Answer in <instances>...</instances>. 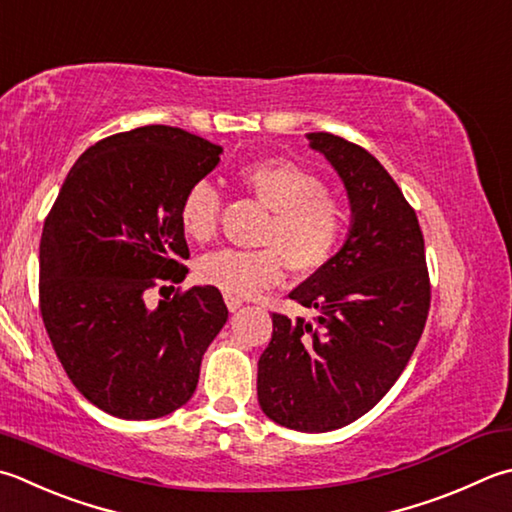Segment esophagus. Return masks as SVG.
Here are the masks:
<instances>
[{"label":"esophagus","mask_w":512,"mask_h":512,"mask_svg":"<svg viewBox=\"0 0 512 512\" xmlns=\"http://www.w3.org/2000/svg\"><path fill=\"white\" fill-rule=\"evenodd\" d=\"M225 303L229 307V312H236L240 310V305H243V298H238L234 294H225Z\"/></svg>","instance_id":"34e87169"}]
</instances>
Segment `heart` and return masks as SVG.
Here are the masks:
<instances>
[{
    "label": "heart",
    "instance_id": "heart-1",
    "mask_svg": "<svg viewBox=\"0 0 512 512\" xmlns=\"http://www.w3.org/2000/svg\"><path fill=\"white\" fill-rule=\"evenodd\" d=\"M260 205L272 211L258 234L260 249H220L198 263L202 283L234 296H256L294 276H312L330 263L345 234V209L327 194L314 171L285 158L254 160L236 171ZM220 194L214 185L194 182L180 200L182 231L198 243L216 236Z\"/></svg>",
    "mask_w": 512,
    "mask_h": 512
}]
</instances>
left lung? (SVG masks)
<instances>
[{
    "instance_id": "8db88e82",
    "label": "left lung",
    "mask_w": 512,
    "mask_h": 512,
    "mask_svg": "<svg viewBox=\"0 0 512 512\" xmlns=\"http://www.w3.org/2000/svg\"><path fill=\"white\" fill-rule=\"evenodd\" d=\"M339 173L352 225L339 254L289 298L314 323L272 314L258 361V403L301 432H330L379 403L417 347L430 310V276L417 214L372 153L332 133H307Z\"/></svg>"
}]
</instances>
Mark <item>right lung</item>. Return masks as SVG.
Returning <instances> with one entry per match:
<instances>
[{
  "label": "right lung",
  "mask_w": 512,
  "mask_h": 512,
  "mask_svg": "<svg viewBox=\"0 0 512 512\" xmlns=\"http://www.w3.org/2000/svg\"><path fill=\"white\" fill-rule=\"evenodd\" d=\"M223 147L165 124L95 142L66 176L40 243V312L53 350L93 406L158 419L191 399L202 354L227 323L216 287L147 305L187 276L178 209Z\"/></svg>",
  "instance_id": "1"
}]
</instances>
